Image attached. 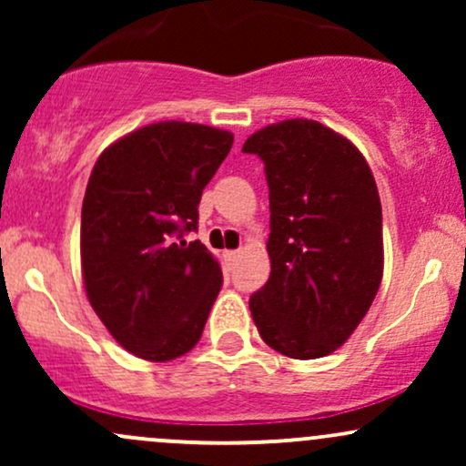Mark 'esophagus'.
Segmentation results:
<instances>
[{"mask_svg": "<svg viewBox=\"0 0 466 466\" xmlns=\"http://www.w3.org/2000/svg\"><path fill=\"white\" fill-rule=\"evenodd\" d=\"M228 260H237L238 258V251H226Z\"/></svg>", "mask_w": 466, "mask_h": 466, "instance_id": "obj_1", "label": "esophagus"}]
</instances>
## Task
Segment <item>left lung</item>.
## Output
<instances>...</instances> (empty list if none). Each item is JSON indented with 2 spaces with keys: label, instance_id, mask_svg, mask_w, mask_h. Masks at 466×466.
<instances>
[{
  "label": "left lung",
  "instance_id": "1",
  "mask_svg": "<svg viewBox=\"0 0 466 466\" xmlns=\"http://www.w3.org/2000/svg\"><path fill=\"white\" fill-rule=\"evenodd\" d=\"M243 153L263 159L269 186V280L249 298L267 346L318 360L360 326L383 276L381 201L366 157L307 117L265 127Z\"/></svg>",
  "mask_w": 466,
  "mask_h": 466
}]
</instances>
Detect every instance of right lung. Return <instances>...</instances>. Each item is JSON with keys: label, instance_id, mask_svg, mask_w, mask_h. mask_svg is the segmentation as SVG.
Here are the masks:
<instances>
[{"label": "right lung", "instance_id": "1", "mask_svg": "<svg viewBox=\"0 0 466 466\" xmlns=\"http://www.w3.org/2000/svg\"><path fill=\"white\" fill-rule=\"evenodd\" d=\"M234 136L166 120L100 153L80 212V265L89 304L140 360L170 361L199 341L221 291L218 260L201 240V192Z\"/></svg>", "mask_w": 466, "mask_h": 466}]
</instances>
